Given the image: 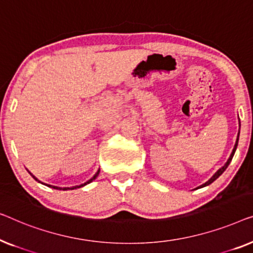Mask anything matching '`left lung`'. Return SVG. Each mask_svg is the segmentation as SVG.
<instances>
[{
    "instance_id": "1",
    "label": "left lung",
    "mask_w": 253,
    "mask_h": 253,
    "mask_svg": "<svg viewBox=\"0 0 253 253\" xmlns=\"http://www.w3.org/2000/svg\"><path fill=\"white\" fill-rule=\"evenodd\" d=\"M238 135H240V133H238ZM237 144H238V136H237V140H236V143H235V147H234V149H233V152H232V155H230V157L228 158V161H227V163L225 164V165H223L221 169H219L218 170H216V173L214 174V175H213L211 179H210L208 182H205L204 184H202L201 187H206V186H209V184H211L213 181H215L216 179H218V177L221 175V174L225 172L226 170V169L227 167H228V165L230 164V162H232V159H233V157H234V154H235V151H236V148H237Z\"/></svg>"
}]
</instances>
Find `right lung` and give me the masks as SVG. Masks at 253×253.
<instances>
[{
    "label": "right lung",
    "mask_w": 253,
    "mask_h": 253,
    "mask_svg": "<svg viewBox=\"0 0 253 253\" xmlns=\"http://www.w3.org/2000/svg\"><path fill=\"white\" fill-rule=\"evenodd\" d=\"M98 173H99V169L97 170V172H96V174H95V175H94V176H92L90 180H88V181H87V182H84V183H83V184H80V186H76V187H71V188H60V187H56V186H50V184H47V186H48V187H50V188H54V189H58V190H69V189H71V190H72V189H77V188H81V187L86 186V184H88V183H90V182H91V181H94V180L96 179V177H97V175H98ZM31 175H32V176H33L35 180H37V181H39V180L37 179V177H35V176H34V175H33V174H32V173H31ZM39 182H40V181H39ZM41 183H42V182H41Z\"/></svg>",
    "instance_id": "right-lung-1"
}]
</instances>
